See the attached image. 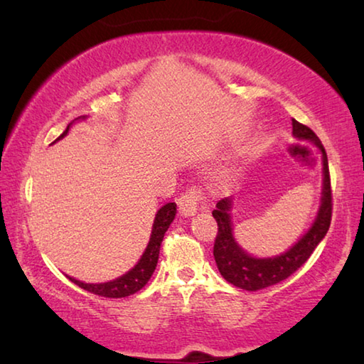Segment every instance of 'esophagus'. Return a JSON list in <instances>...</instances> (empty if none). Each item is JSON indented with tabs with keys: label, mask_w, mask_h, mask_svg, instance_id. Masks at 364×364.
<instances>
[{
	"label": "esophagus",
	"mask_w": 364,
	"mask_h": 364,
	"mask_svg": "<svg viewBox=\"0 0 364 364\" xmlns=\"http://www.w3.org/2000/svg\"><path fill=\"white\" fill-rule=\"evenodd\" d=\"M200 191L196 188H191L186 194H183L180 199H178V210H180V215L184 218H191L197 213V205H199Z\"/></svg>",
	"instance_id": "obj_1"
}]
</instances>
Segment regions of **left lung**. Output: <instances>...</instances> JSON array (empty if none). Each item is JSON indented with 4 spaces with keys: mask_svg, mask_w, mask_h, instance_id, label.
Returning a JSON list of instances; mask_svg holds the SVG:
<instances>
[{
    "mask_svg": "<svg viewBox=\"0 0 364 364\" xmlns=\"http://www.w3.org/2000/svg\"><path fill=\"white\" fill-rule=\"evenodd\" d=\"M293 136L296 140L309 141L318 149L321 154V197L320 205L316 210L312 224L304 232L293 247L280 255L270 257H257L250 255L237 243L234 237V223H232V208L234 199L226 197L216 203L213 210V218L218 223V235L215 240L213 256L218 270L224 277V280L232 283L234 287L247 289V291H257L267 287L277 285L282 280L288 279L294 274L310 255L314 253L316 245L325 239V235L331 224V181H329V168L326 151L323 148L312 130L306 125L299 124L293 119Z\"/></svg>",
    "mask_w": 364,
    "mask_h": 364,
    "instance_id": "left-lung-1",
    "label": "left lung"
}]
</instances>
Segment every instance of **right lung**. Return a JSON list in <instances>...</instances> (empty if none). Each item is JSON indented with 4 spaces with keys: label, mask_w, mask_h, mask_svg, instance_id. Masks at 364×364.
<instances>
[{
    "label": "right lung",
    "mask_w": 364,
    "mask_h": 364,
    "mask_svg": "<svg viewBox=\"0 0 364 364\" xmlns=\"http://www.w3.org/2000/svg\"><path fill=\"white\" fill-rule=\"evenodd\" d=\"M82 121H87V116L76 117L75 121L70 122L67 130H65L55 141L62 140V138L67 136L73 125H75L76 122H82ZM175 215H176V203L175 202L165 203L164 207L157 210V213L154 216L153 229H151V237H149L148 245H146V248H144L140 259H138V262L129 270V272H125L124 275L117 277V279L105 282V283H85L81 280H76L75 277H70V275H67V277L73 283H75V285L85 289V291L94 293L98 296H105V297H125V296H130V294H135L136 291H140V289L149 282L151 275H153V272H154L157 261H159L161 243L164 240V235H165V232H167L168 226L173 223Z\"/></svg>",
    "instance_id": "obj_1"
}]
</instances>
